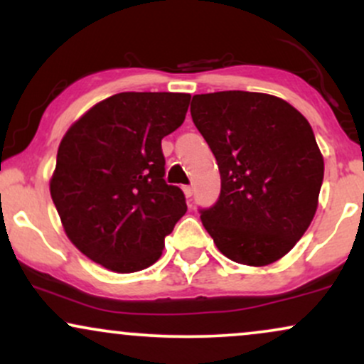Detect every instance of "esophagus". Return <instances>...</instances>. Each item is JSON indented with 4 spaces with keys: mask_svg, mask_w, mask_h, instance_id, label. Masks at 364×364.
<instances>
[{
    "mask_svg": "<svg viewBox=\"0 0 364 364\" xmlns=\"http://www.w3.org/2000/svg\"><path fill=\"white\" fill-rule=\"evenodd\" d=\"M183 191H185V195H186L188 200H190L191 196H193V186H183Z\"/></svg>",
    "mask_w": 364,
    "mask_h": 364,
    "instance_id": "1",
    "label": "esophagus"
}]
</instances>
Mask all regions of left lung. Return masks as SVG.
I'll list each match as a JSON object with an SVG mask.
<instances>
[{
	"instance_id": "obj_1",
	"label": "left lung",
	"mask_w": 364,
	"mask_h": 364,
	"mask_svg": "<svg viewBox=\"0 0 364 364\" xmlns=\"http://www.w3.org/2000/svg\"><path fill=\"white\" fill-rule=\"evenodd\" d=\"M191 119L215 156L220 195L200 219L219 252L243 265L282 258L318 205L323 157L298 109L260 92L193 95Z\"/></svg>"
}]
</instances>
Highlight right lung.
<instances>
[{"mask_svg":"<svg viewBox=\"0 0 364 364\" xmlns=\"http://www.w3.org/2000/svg\"><path fill=\"white\" fill-rule=\"evenodd\" d=\"M190 94L121 92L95 104L63 136L51 196L66 236L99 265L139 272L159 260L186 212L164 179L161 141L185 121Z\"/></svg>","mask_w":364,"mask_h":364,"instance_id":"right-lung-1","label":"right lung"}]
</instances>
